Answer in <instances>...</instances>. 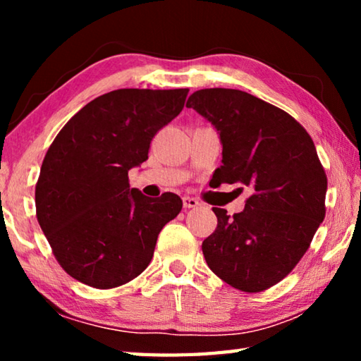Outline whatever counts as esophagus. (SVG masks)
Wrapping results in <instances>:
<instances>
[{
    "instance_id": "34e87169",
    "label": "esophagus",
    "mask_w": 361,
    "mask_h": 361,
    "mask_svg": "<svg viewBox=\"0 0 361 361\" xmlns=\"http://www.w3.org/2000/svg\"><path fill=\"white\" fill-rule=\"evenodd\" d=\"M183 205H185V209H195V207L200 205V202H199V199L185 195V197H183Z\"/></svg>"
}]
</instances>
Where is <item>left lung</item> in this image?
<instances>
[{"label": "left lung", "mask_w": 361, "mask_h": 361, "mask_svg": "<svg viewBox=\"0 0 361 361\" xmlns=\"http://www.w3.org/2000/svg\"><path fill=\"white\" fill-rule=\"evenodd\" d=\"M186 106L219 132L218 185L252 192L232 216L213 207L218 226L202 242L207 264L237 290L264 291L295 269L325 218L328 180L315 145L293 116L242 90H197Z\"/></svg>", "instance_id": "obj_1"}]
</instances>
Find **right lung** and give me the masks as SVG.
Segmentation results:
<instances>
[{
    "label": "right lung",
    "mask_w": 361,
    "mask_h": 361,
    "mask_svg": "<svg viewBox=\"0 0 361 361\" xmlns=\"http://www.w3.org/2000/svg\"><path fill=\"white\" fill-rule=\"evenodd\" d=\"M189 89H118L97 97L57 133L35 188L36 218L63 271L111 290L142 274L157 235L183 209L173 192L146 197L129 170L185 106Z\"/></svg>",
    "instance_id": "obj_1"
}]
</instances>
